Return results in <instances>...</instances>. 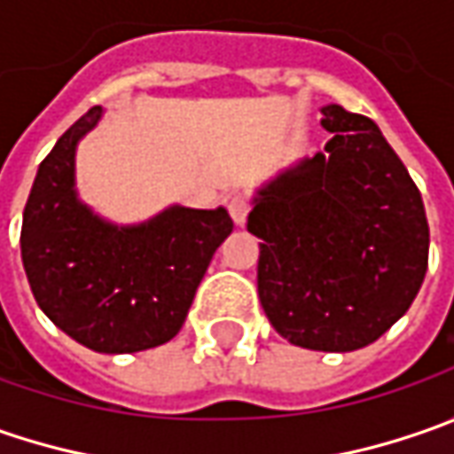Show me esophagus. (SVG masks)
<instances>
[{
  "mask_svg": "<svg viewBox=\"0 0 454 454\" xmlns=\"http://www.w3.org/2000/svg\"><path fill=\"white\" fill-rule=\"evenodd\" d=\"M250 200L245 194H230L227 197V212L230 217L235 219V224H245L247 222V215H250Z\"/></svg>",
  "mask_w": 454,
  "mask_h": 454,
  "instance_id": "1",
  "label": "esophagus"
}]
</instances>
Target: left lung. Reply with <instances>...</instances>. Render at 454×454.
Returning <instances> with one entry per match:
<instances>
[{
	"label": "left lung",
	"instance_id": "8db88e82",
	"mask_svg": "<svg viewBox=\"0 0 454 454\" xmlns=\"http://www.w3.org/2000/svg\"><path fill=\"white\" fill-rule=\"evenodd\" d=\"M325 156L260 192L257 293L272 328L313 351H356L399 321L425 280L422 194L372 118L321 108Z\"/></svg>",
	"mask_w": 454,
	"mask_h": 454
}]
</instances>
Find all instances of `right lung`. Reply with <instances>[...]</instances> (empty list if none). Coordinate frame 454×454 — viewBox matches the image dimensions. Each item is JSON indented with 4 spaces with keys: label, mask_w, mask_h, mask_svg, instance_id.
<instances>
[{
    "label": "right lung",
    "mask_w": 454,
    "mask_h": 454,
    "mask_svg": "<svg viewBox=\"0 0 454 454\" xmlns=\"http://www.w3.org/2000/svg\"><path fill=\"white\" fill-rule=\"evenodd\" d=\"M96 106L44 156L22 219V262L44 316L100 354H133L171 340L212 254L232 232L219 209L171 207L138 227H114L73 189L75 146L98 123Z\"/></svg>",
    "instance_id": "add662e5"
}]
</instances>
